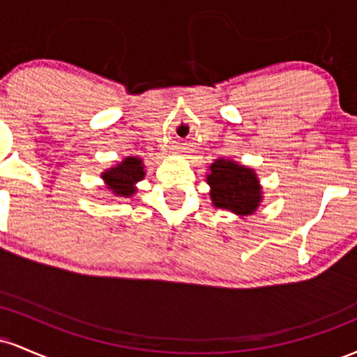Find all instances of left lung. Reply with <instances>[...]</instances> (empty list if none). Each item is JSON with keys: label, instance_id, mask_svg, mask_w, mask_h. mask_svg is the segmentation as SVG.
Here are the masks:
<instances>
[{"label": "left lung", "instance_id": "8db88e82", "mask_svg": "<svg viewBox=\"0 0 357 357\" xmlns=\"http://www.w3.org/2000/svg\"><path fill=\"white\" fill-rule=\"evenodd\" d=\"M213 206L247 216L255 213L261 202V186L252 167L231 159H216L206 174Z\"/></svg>", "mask_w": 357, "mask_h": 357}]
</instances>
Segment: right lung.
<instances>
[{"label": "right lung", "mask_w": 357, "mask_h": 357, "mask_svg": "<svg viewBox=\"0 0 357 357\" xmlns=\"http://www.w3.org/2000/svg\"><path fill=\"white\" fill-rule=\"evenodd\" d=\"M146 176L142 159L129 155L124 161L119 162L117 166L109 167L102 173V179L107 184V188L116 196L122 198H130L136 192V183L142 181Z\"/></svg>", "instance_id": "1"}]
</instances>
